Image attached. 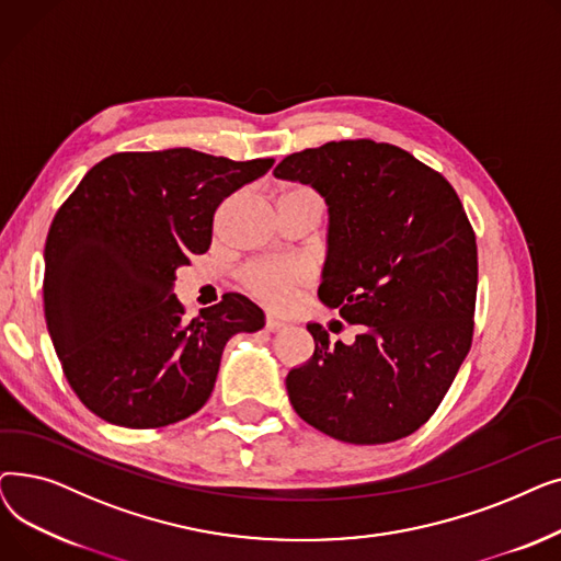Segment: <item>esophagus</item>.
<instances>
[{
	"instance_id": "obj_1",
	"label": "esophagus",
	"mask_w": 561,
	"mask_h": 561,
	"mask_svg": "<svg viewBox=\"0 0 561 561\" xmlns=\"http://www.w3.org/2000/svg\"><path fill=\"white\" fill-rule=\"evenodd\" d=\"M284 328H286V322H284V320L273 318V316L265 318V330H268V332H279V330H284Z\"/></svg>"
}]
</instances>
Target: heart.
<instances>
[{
    "label": "heart",
    "instance_id": "1",
    "mask_svg": "<svg viewBox=\"0 0 561 561\" xmlns=\"http://www.w3.org/2000/svg\"><path fill=\"white\" fill-rule=\"evenodd\" d=\"M313 282V271L302 261H263L243 271V284L252 296L273 309L293 302L300 290Z\"/></svg>",
    "mask_w": 561,
    "mask_h": 561
}]
</instances>
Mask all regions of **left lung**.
Masks as SVG:
<instances>
[{
    "mask_svg": "<svg viewBox=\"0 0 561 561\" xmlns=\"http://www.w3.org/2000/svg\"><path fill=\"white\" fill-rule=\"evenodd\" d=\"M275 176L311 184L330 206L320 300L362 325L286 377L298 416L345 444L414 434L446 398L473 343L478 243L444 174L389 142L332 140L286 157Z\"/></svg>",
    "mask_w": 561,
    "mask_h": 561,
    "instance_id": "obj_1",
    "label": "left lung"
}]
</instances>
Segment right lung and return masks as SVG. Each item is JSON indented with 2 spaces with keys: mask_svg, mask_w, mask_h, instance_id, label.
I'll list each match as a JSON object with an SVG mask.
<instances>
[{
  "mask_svg": "<svg viewBox=\"0 0 561 561\" xmlns=\"http://www.w3.org/2000/svg\"><path fill=\"white\" fill-rule=\"evenodd\" d=\"M275 159L191 147L117 152L85 172L45 243V320L68 385L106 423L154 430L209 400L227 341L263 311L227 293L188 320L174 271L211 245L216 209Z\"/></svg>",
  "mask_w": 561,
  "mask_h": 561,
  "instance_id": "1",
  "label": "right lung"
}]
</instances>
